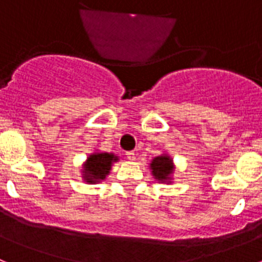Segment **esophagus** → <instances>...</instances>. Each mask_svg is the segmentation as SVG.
I'll use <instances>...</instances> for the list:
<instances>
[{"label":"esophagus","instance_id":"esophagus-1","mask_svg":"<svg viewBox=\"0 0 262 262\" xmlns=\"http://www.w3.org/2000/svg\"><path fill=\"white\" fill-rule=\"evenodd\" d=\"M126 157H127V160H129V161H134V160L136 159V155L134 151H128V152H126Z\"/></svg>","mask_w":262,"mask_h":262}]
</instances>
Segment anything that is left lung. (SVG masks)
I'll use <instances>...</instances> for the list:
<instances>
[{
	"mask_svg": "<svg viewBox=\"0 0 262 262\" xmlns=\"http://www.w3.org/2000/svg\"><path fill=\"white\" fill-rule=\"evenodd\" d=\"M152 170V174L160 182H170L172 181V173L174 165L173 160L168 155H160L155 157L149 164Z\"/></svg>",
	"mask_w": 262,
	"mask_h": 262,
	"instance_id": "8db88e82",
	"label": "left lung"
}]
</instances>
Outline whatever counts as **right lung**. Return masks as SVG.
Returning a JSON list of instances; mask_svg holds the SVG:
<instances>
[{"instance_id":"add662e5","label":"right lung","mask_w":262,"mask_h":262,"mask_svg":"<svg viewBox=\"0 0 262 262\" xmlns=\"http://www.w3.org/2000/svg\"><path fill=\"white\" fill-rule=\"evenodd\" d=\"M115 161H118V157L114 154H107V152L92 154L84 164L82 178L88 184H97L102 181L110 173L111 165Z\"/></svg>"}]
</instances>
